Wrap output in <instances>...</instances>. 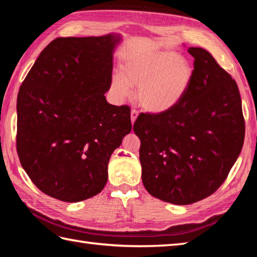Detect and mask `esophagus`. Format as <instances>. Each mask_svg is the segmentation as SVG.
<instances>
[{"label": "esophagus", "instance_id": "34e87169", "mask_svg": "<svg viewBox=\"0 0 257 257\" xmlns=\"http://www.w3.org/2000/svg\"><path fill=\"white\" fill-rule=\"evenodd\" d=\"M130 116H132V122L135 123L136 119H137L138 116H139V112H138L137 110H136V109H133L132 112H130Z\"/></svg>", "mask_w": 257, "mask_h": 257}]
</instances>
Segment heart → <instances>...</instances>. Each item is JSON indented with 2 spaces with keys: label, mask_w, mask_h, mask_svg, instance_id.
Instances as JSON below:
<instances>
[{
  "label": "heart",
  "mask_w": 257,
  "mask_h": 257,
  "mask_svg": "<svg viewBox=\"0 0 257 257\" xmlns=\"http://www.w3.org/2000/svg\"><path fill=\"white\" fill-rule=\"evenodd\" d=\"M193 77V68L187 58L171 51H156L128 59L123 74L116 73L111 89L118 99L139 87L137 98L146 110L162 113L182 100Z\"/></svg>",
  "instance_id": "1"
}]
</instances>
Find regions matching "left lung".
I'll return each instance as SVG.
<instances>
[{"label": "left lung", "instance_id": "1", "mask_svg": "<svg viewBox=\"0 0 257 257\" xmlns=\"http://www.w3.org/2000/svg\"><path fill=\"white\" fill-rule=\"evenodd\" d=\"M193 77L171 110L140 113L134 132L146 190L187 205L214 193L241 154L245 122L238 87L211 54L189 47Z\"/></svg>", "mask_w": 257, "mask_h": 257}]
</instances>
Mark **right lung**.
<instances>
[{
    "instance_id": "1",
    "label": "right lung",
    "mask_w": 257,
    "mask_h": 257,
    "mask_svg": "<svg viewBox=\"0 0 257 257\" xmlns=\"http://www.w3.org/2000/svg\"><path fill=\"white\" fill-rule=\"evenodd\" d=\"M120 40L58 37L21 85L18 155L32 182L52 198L79 202L99 193L112 152L132 132L130 108L105 97Z\"/></svg>"
}]
</instances>
